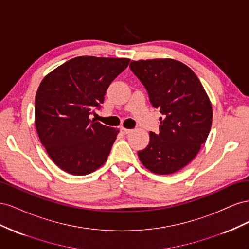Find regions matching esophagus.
Segmentation results:
<instances>
[{"label": "esophagus", "mask_w": 249, "mask_h": 249, "mask_svg": "<svg viewBox=\"0 0 249 249\" xmlns=\"http://www.w3.org/2000/svg\"><path fill=\"white\" fill-rule=\"evenodd\" d=\"M131 131H132V130H130V129H125V127H120V132H122L124 135H126V134L131 133Z\"/></svg>", "instance_id": "obj_1"}]
</instances>
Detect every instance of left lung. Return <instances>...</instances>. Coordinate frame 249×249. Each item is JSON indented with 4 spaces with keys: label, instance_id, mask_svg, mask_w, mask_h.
<instances>
[{
    "label": "left lung",
    "instance_id": "obj_1",
    "mask_svg": "<svg viewBox=\"0 0 249 249\" xmlns=\"http://www.w3.org/2000/svg\"><path fill=\"white\" fill-rule=\"evenodd\" d=\"M130 67L163 115L159 134L149 133L139 159L157 175L177 172L194 159L208 138L213 117L209 96L193 71L177 60H139Z\"/></svg>",
    "mask_w": 249,
    "mask_h": 249
}]
</instances>
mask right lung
Returning <instances> with one entry per match:
<instances>
[{"instance_id":"right-lung-1","label":"right lung","mask_w":249,"mask_h":249,"mask_svg":"<svg viewBox=\"0 0 249 249\" xmlns=\"http://www.w3.org/2000/svg\"><path fill=\"white\" fill-rule=\"evenodd\" d=\"M130 59L81 56L48 73L35 96V126L57 166L73 176L89 175L107 161L118 130L94 119L109 85Z\"/></svg>"}]
</instances>
